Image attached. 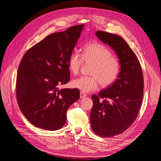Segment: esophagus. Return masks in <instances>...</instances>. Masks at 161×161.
Here are the masks:
<instances>
[{"label": "esophagus", "instance_id": "1", "mask_svg": "<svg viewBox=\"0 0 161 161\" xmlns=\"http://www.w3.org/2000/svg\"><path fill=\"white\" fill-rule=\"evenodd\" d=\"M80 98H81V99H83V98H85V97H86V94H85L84 92H80Z\"/></svg>", "mask_w": 161, "mask_h": 161}]
</instances>
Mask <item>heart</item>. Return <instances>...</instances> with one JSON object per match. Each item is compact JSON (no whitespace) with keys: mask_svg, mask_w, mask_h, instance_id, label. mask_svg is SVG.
<instances>
[{"mask_svg":"<svg viewBox=\"0 0 161 161\" xmlns=\"http://www.w3.org/2000/svg\"><path fill=\"white\" fill-rule=\"evenodd\" d=\"M82 61L92 63L90 71L91 76H80L74 79L71 85L73 88L82 92L95 91L99 83L108 86L118 78L120 65L118 60L113 57L111 51L98 43H90L82 50L81 57L76 52L72 53L68 60V67L73 75L79 73Z\"/></svg>","mask_w":161,"mask_h":161,"instance_id":"heart-1","label":"heart"}]
</instances>
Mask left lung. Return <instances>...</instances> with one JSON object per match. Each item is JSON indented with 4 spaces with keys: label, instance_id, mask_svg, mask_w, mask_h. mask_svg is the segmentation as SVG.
<instances>
[{
    "label": "left lung",
    "instance_id": "8db88e82",
    "mask_svg": "<svg viewBox=\"0 0 161 161\" xmlns=\"http://www.w3.org/2000/svg\"><path fill=\"white\" fill-rule=\"evenodd\" d=\"M95 36L114 50L120 65L114 83L92 96L91 128L97 135L109 138L123 133L137 118L143 99L144 79L137 56L122 37L101 31H96Z\"/></svg>",
    "mask_w": 161,
    "mask_h": 161
}]
</instances>
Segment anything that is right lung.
<instances>
[{
    "mask_svg": "<svg viewBox=\"0 0 161 161\" xmlns=\"http://www.w3.org/2000/svg\"><path fill=\"white\" fill-rule=\"evenodd\" d=\"M84 25L53 33L23 56L17 76V100L22 114L36 127L54 131L66 121V111L80 98L77 89L58 86L70 80L68 60Z\"/></svg>",
    "mask_w": 161,
    "mask_h": 161,
    "instance_id": "right-lung-1",
    "label": "right lung"
}]
</instances>
